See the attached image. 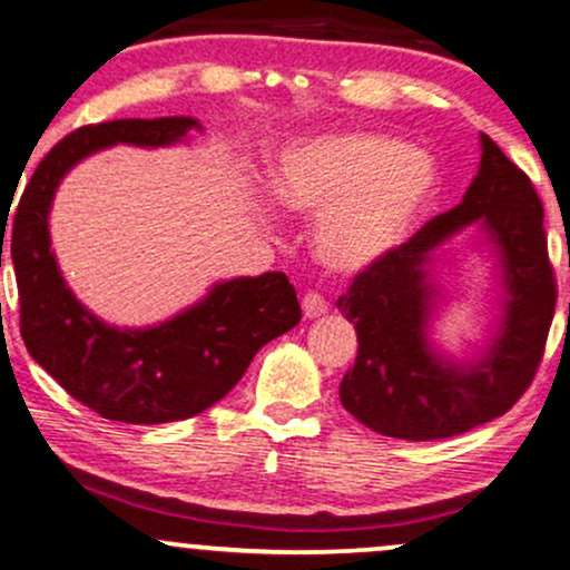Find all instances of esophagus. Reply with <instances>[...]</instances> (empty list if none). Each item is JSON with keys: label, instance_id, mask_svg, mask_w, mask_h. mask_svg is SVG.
<instances>
[{"label": "esophagus", "instance_id": "esophagus-1", "mask_svg": "<svg viewBox=\"0 0 570 570\" xmlns=\"http://www.w3.org/2000/svg\"><path fill=\"white\" fill-rule=\"evenodd\" d=\"M330 311V303L318 292H305L303 294V313L305 318H318Z\"/></svg>", "mask_w": 570, "mask_h": 570}]
</instances>
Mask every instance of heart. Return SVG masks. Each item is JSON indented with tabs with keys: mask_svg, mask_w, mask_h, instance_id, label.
<instances>
[{
	"mask_svg": "<svg viewBox=\"0 0 570 570\" xmlns=\"http://www.w3.org/2000/svg\"><path fill=\"white\" fill-rule=\"evenodd\" d=\"M434 189L429 155L370 130L292 144L271 174L281 208L318 217L313 252L337 273H362L389 257L423 217Z\"/></svg>",
	"mask_w": 570,
	"mask_h": 570,
	"instance_id": "obj_1",
	"label": "heart"
}]
</instances>
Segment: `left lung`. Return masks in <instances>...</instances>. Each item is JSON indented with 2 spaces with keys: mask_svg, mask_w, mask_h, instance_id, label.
Returning a JSON list of instances; mask_svg holds the SVG:
<instances>
[{
  "mask_svg": "<svg viewBox=\"0 0 570 570\" xmlns=\"http://www.w3.org/2000/svg\"><path fill=\"white\" fill-rule=\"evenodd\" d=\"M480 220L502 263L504 313L480 360L450 363L428 345L435 287L430 252ZM558 303L544 206L525 174L482 134L480 171L455 208L358 273L337 311L356 326L358 353L340 402L364 426L396 440H448L512 410L539 370Z\"/></svg>",
  "mask_w": 570,
  "mask_h": 570,
  "instance_id": "1",
  "label": "left lung"
}]
</instances>
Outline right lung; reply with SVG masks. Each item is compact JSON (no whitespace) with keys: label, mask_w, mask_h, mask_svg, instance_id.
I'll use <instances>...</instances> for the list:
<instances>
[{"label":"right lung","mask_w":570,"mask_h":570,"mask_svg":"<svg viewBox=\"0 0 570 570\" xmlns=\"http://www.w3.org/2000/svg\"><path fill=\"white\" fill-rule=\"evenodd\" d=\"M193 128H200L193 117L77 128L31 174L12 222L10 257L26 348L69 396L107 421L153 426L198 415L244 377L265 343L303 318L284 273L214 284L200 303L144 330L104 324L63 281L48 233L50 203L63 174L104 147H168Z\"/></svg>","instance_id":"add662e5"}]
</instances>
